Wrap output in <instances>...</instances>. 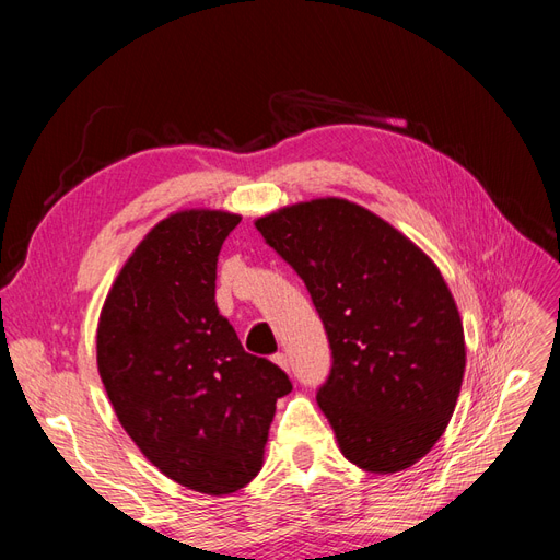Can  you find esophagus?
<instances>
[{
	"mask_svg": "<svg viewBox=\"0 0 560 560\" xmlns=\"http://www.w3.org/2000/svg\"><path fill=\"white\" fill-rule=\"evenodd\" d=\"M273 362H276L282 371H287V374H290V360H287V354H282V352L273 354Z\"/></svg>",
	"mask_w": 560,
	"mask_h": 560,
	"instance_id": "34e87169",
	"label": "esophagus"
}]
</instances>
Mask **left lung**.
Returning a JSON list of instances; mask_svg holds the SVG:
<instances>
[{
	"mask_svg": "<svg viewBox=\"0 0 560 560\" xmlns=\"http://www.w3.org/2000/svg\"><path fill=\"white\" fill-rule=\"evenodd\" d=\"M254 226L306 282L331 374L317 404L352 465L409 469L444 434L465 376V331L442 270L383 217L313 198Z\"/></svg>",
	"mask_w": 560,
	"mask_h": 560,
	"instance_id": "left-lung-1",
	"label": "left lung"
}]
</instances>
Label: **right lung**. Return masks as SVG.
Segmentation results:
<instances>
[{
  "instance_id": "right-lung-1",
  "label": "right lung",
  "mask_w": 560,
  "mask_h": 560,
  "mask_svg": "<svg viewBox=\"0 0 560 560\" xmlns=\"http://www.w3.org/2000/svg\"><path fill=\"white\" fill-rule=\"evenodd\" d=\"M241 214L177 210L112 282L97 371L121 428L167 479L222 498L257 477L284 371L254 358L219 315L217 257Z\"/></svg>"
}]
</instances>
